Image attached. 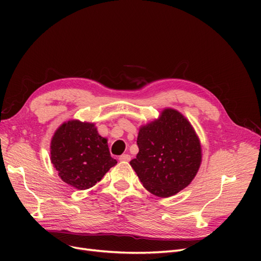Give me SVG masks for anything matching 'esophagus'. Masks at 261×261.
<instances>
[{
	"instance_id": "esophagus-1",
	"label": "esophagus",
	"mask_w": 261,
	"mask_h": 261,
	"mask_svg": "<svg viewBox=\"0 0 261 261\" xmlns=\"http://www.w3.org/2000/svg\"><path fill=\"white\" fill-rule=\"evenodd\" d=\"M130 160V155L128 153H125V154H122L120 156V161L122 162H128Z\"/></svg>"
}]
</instances>
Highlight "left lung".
<instances>
[{
    "label": "left lung",
    "instance_id": "left-lung-1",
    "mask_svg": "<svg viewBox=\"0 0 261 261\" xmlns=\"http://www.w3.org/2000/svg\"><path fill=\"white\" fill-rule=\"evenodd\" d=\"M137 145L139 152L129 163L144 187L158 197L177 194L199 170V138L174 109H164L158 120L140 126Z\"/></svg>",
    "mask_w": 261,
    "mask_h": 261
}]
</instances>
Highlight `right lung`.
Here are the masks:
<instances>
[{"label":"right lung","instance_id":"obj_1","mask_svg":"<svg viewBox=\"0 0 261 261\" xmlns=\"http://www.w3.org/2000/svg\"><path fill=\"white\" fill-rule=\"evenodd\" d=\"M50 148L59 176L81 191L96 185L117 163L110 154L107 138L99 135L93 123H63L54 133Z\"/></svg>","mask_w":261,"mask_h":261}]
</instances>
